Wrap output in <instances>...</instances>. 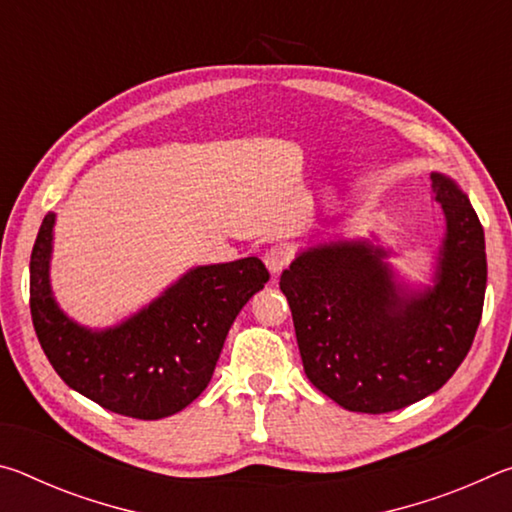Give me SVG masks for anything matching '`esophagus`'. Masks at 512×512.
I'll use <instances>...</instances> for the list:
<instances>
[{
	"label": "esophagus",
	"instance_id": "1",
	"mask_svg": "<svg viewBox=\"0 0 512 512\" xmlns=\"http://www.w3.org/2000/svg\"><path fill=\"white\" fill-rule=\"evenodd\" d=\"M264 264L268 271H271V275H280L282 268L289 264V250L284 246H273L271 250H266L264 255Z\"/></svg>",
	"mask_w": 512,
	"mask_h": 512
}]
</instances>
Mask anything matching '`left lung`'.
I'll return each instance as SVG.
<instances>
[{
	"label": "left lung",
	"mask_w": 512,
	"mask_h": 512,
	"mask_svg": "<svg viewBox=\"0 0 512 512\" xmlns=\"http://www.w3.org/2000/svg\"><path fill=\"white\" fill-rule=\"evenodd\" d=\"M445 235L429 284H411L372 232L302 248L280 277L309 377L320 393L357 413H391L436 393L461 366L479 327L488 264L470 198L431 173Z\"/></svg>",
	"instance_id": "left-lung-1"
}]
</instances>
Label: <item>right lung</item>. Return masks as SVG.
I'll return each instance as SVG.
<instances>
[{
  "label": "right lung",
  "mask_w": 512,
  "mask_h": 512,
  "mask_svg": "<svg viewBox=\"0 0 512 512\" xmlns=\"http://www.w3.org/2000/svg\"><path fill=\"white\" fill-rule=\"evenodd\" d=\"M54 225L49 212L29 271L33 327L60 379L128 418L160 420L183 411L210 384L239 311L268 282L262 259L194 266L121 323L85 327L60 309L51 289Z\"/></svg>",
  "instance_id": "1"
}]
</instances>
